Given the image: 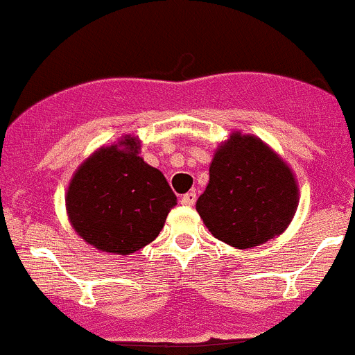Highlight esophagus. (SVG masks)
I'll use <instances>...</instances> for the list:
<instances>
[{
    "label": "esophagus",
    "mask_w": 355,
    "mask_h": 355,
    "mask_svg": "<svg viewBox=\"0 0 355 355\" xmlns=\"http://www.w3.org/2000/svg\"><path fill=\"white\" fill-rule=\"evenodd\" d=\"M195 202H196V193L195 191H188V193H184V195L181 196L182 205L191 207V205H195Z\"/></svg>",
    "instance_id": "1"
}]
</instances>
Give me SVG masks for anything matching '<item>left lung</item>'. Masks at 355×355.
Listing matches in <instances>:
<instances>
[{"label": "left lung", "mask_w": 355, "mask_h": 355, "mask_svg": "<svg viewBox=\"0 0 355 355\" xmlns=\"http://www.w3.org/2000/svg\"><path fill=\"white\" fill-rule=\"evenodd\" d=\"M196 210L217 240L252 248L278 236L297 210L290 167L255 136L231 135L214 155Z\"/></svg>", "instance_id": "8db88e82"}]
</instances>
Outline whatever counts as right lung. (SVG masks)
Returning a JSON list of instances; mask_svg holds the SVG:
<instances>
[{"mask_svg":"<svg viewBox=\"0 0 355 355\" xmlns=\"http://www.w3.org/2000/svg\"><path fill=\"white\" fill-rule=\"evenodd\" d=\"M121 146L93 153L73 174L65 202L83 240L129 255L159 236L176 195L164 174L138 155V139L125 136Z\"/></svg>","mask_w":355,"mask_h":355,"instance_id":"obj_1","label":"right lung"}]
</instances>
